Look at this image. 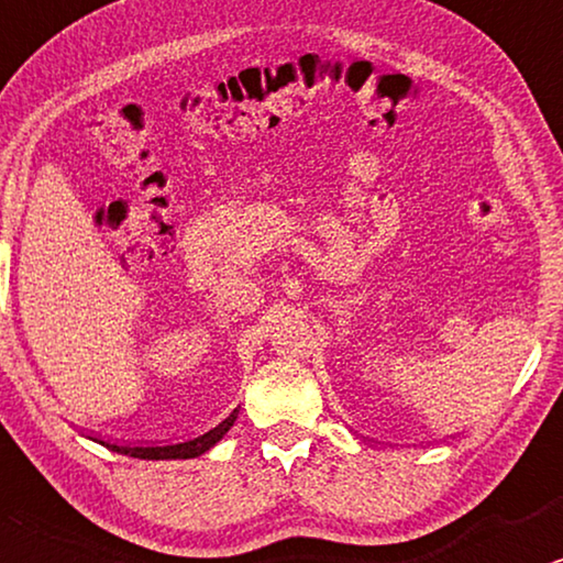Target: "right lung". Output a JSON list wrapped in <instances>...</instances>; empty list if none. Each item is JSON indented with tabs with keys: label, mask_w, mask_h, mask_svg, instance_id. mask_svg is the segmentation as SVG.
<instances>
[{
	"label": "right lung",
	"mask_w": 563,
	"mask_h": 563,
	"mask_svg": "<svg viewBox=\"0 0 563 563\" xmlns=\"http://www.w3.org/2000/svg\"><path fill=\"white\" fill-rule=\"evenodd\" d=\"M236 416H239V410H233L223 423L216 426V429L208 431V433H202V437H197V439H191V441H184V444H174V446H117V444H113L111 450L113 452H124V454H130V457H140V460H145V457L147 460H163V457H181V460H187V457H199V454L208 452L212 444H218V441L223 439V433L231 429L233 421H236Z\"/></svg>",
	"instance_id": "1"
}]
</instances>
